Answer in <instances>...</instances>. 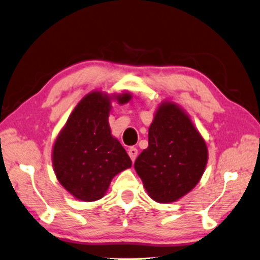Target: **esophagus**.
<instances>
[{
	"label": "esophagus",
	"mask_w": 260,
	"mask_h": 260,
	"mask_svg": "<svg viewBox=\"0 0 260 260\" xmlns=\"http://www.w3.org/2000/svg\"><path fill=\"white\" fill-rule=\"evenodd\" d=\"M128 155H129L131 160L134 162L135 158H137V156H138V149L135 148V147H131V148L128 149Z\"/></svg>",
	"instance_id": "34e87169"
}]
</instances>
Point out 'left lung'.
Here are the masks:
<instances>
[{
    "label": "left lung",
    "mask_w": 260,
    "mask_h": 260,
    "mask_svg": "<svg viewBox=\"0 0 260 260\" xmlns=\"http://www.w3.org/2000/svg\"><path fill=\"white\" fill-rule=\"evenodd\" d=\"M207 161V146L191 120L175 104L165 103L155 113L148 147L134 168L154 201L170 203L199 183Z\"/></svg>",
    "instance_id": "8db88e82"
}]
</instances>
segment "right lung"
Here are the masks:
<instances>
[{
  "label": "right lung",
  "mask_w": 260,
  "mask_h": 260,
  "mask_svg": "<svg viewBox=\"0 0 260 260\" xmlns=\"http://www.w3.org/2000/svg\"><path fill=\"white\" fill-rule=\"evenodd\" d=\"M119 104L129 93L117 95ZM111 103L102 92L80 100L53 146L52 162L58 181L76 199L93 202L102 199L113 177L129 168L132 161L108 125Z\"/></svg>",
  "instance_id": "add662e5"
}]
</instances>
